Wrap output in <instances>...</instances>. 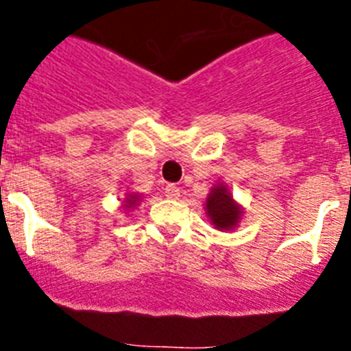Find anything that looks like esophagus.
Listing matches in <instances>:
<instances>
[{"instance_id":"obj_1","label":"esophagus","mask_w":351,"mask_h":351,"mask_svg":"<svg viewBox=\"0 0 351 351\" xmlns=\"http://www.w3.org/2000/svg\"><path fill=\"white\" fill-rule=\"evenodd\" d=\"M164 195L167 198H171V200H176V198L180 197V189L175 186V184H167L164 189Z\"/></svg>"}]
</instances>
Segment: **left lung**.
<instances>
[{
  "mask_svg": "<svg viewBox=\"0 0 351 351\" xmlns=\"http://www.w3.org/2000/svg\"><path fill=\"white\" fill-rule=\"evenodd\" d=\"M206 209H208V215L211 217V222L219 230H231L233 226H237L240 219L239 206L233 202V198H231V195L222 184H219L211 191V195L208 197Z\"/></svg>",
  "mask_w": 351,
  "mask_h": 351,
  "instance_id": "8db88e82",
  "label": "left lung"
}]
</instances>
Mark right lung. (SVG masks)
<instances>
[{
  "instance_id": "obj_1",
  "label": "right lung",
  "mask_w": 351,
  "mask_h": 351,
  "mask_svg": "<svg viewBox=\"0 0 351 351\" xmlns=\"http://www.w3.org/2000/svg\"><path fill=\"white\" fill-rule=\"evenodd\" d=\"M136 195H129V198H127V202H125V208H131V206H134L136 204Z\"/></svg>"
}]
</instances>
